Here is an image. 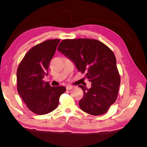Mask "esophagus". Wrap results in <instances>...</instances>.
Here are the masks:
<instances>
[{
  "mask_svg": "<svg viewBox=\"0 0 147 147\" xmlns=\"http://www.w3.org/2000/svg\"><path fill=\"white\" fill-rule=\"evenodd\" d=\"M74 88V86H67L66 87V89L67 90H72V89H73Z\"/></svg>",
  "mask_w": 147,
  "mask_h": 147,
  "instance_id": "34e87169",
  "label": "esophagus"
}]
</instances>
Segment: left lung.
I'll return each instance as SVG.
<instances>
[{
    "label": "left lung",
    "mask_w": 147,
    "mask_h": 147,
    "mask_svg": "<svg viewBox=\"0 0 147 147\" xmlns=\"http://www.w3.org/2000/svg\"><path fill=\"white\" fill-rule=\"evenodd\" d=\"M84 73L91 87L79 85L83 91L80 109L88 114L100 115L107 112L117 100L120 77L114 53L105 44L94 39H66L57 48Z\"/></svg>",
    "instance_id": "8db88e82"
}]
</instances>
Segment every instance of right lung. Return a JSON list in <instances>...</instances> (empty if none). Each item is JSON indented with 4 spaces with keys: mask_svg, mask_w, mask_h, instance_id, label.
<instances>
[{
    "mask_svg": "<svg viewBox=\"0 0 147 147\" xmlns=\"http://www.w3.org/2000/svg\"><path fill=\"white\" fill-rule=\"evenodd\" d=\"M59 39L49 40L34 46L26 53L17 70V90L28 109L38 115L55 110L64 86L52 87L43 81L48 75L50 61Z\"/></svg>",
    "mask_w": 147,
    "mask_h": 147,
    "instance_id": "add662e5",
    "label": "right lung"
}]
</instances>
